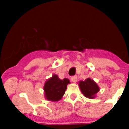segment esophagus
Wrapping results in <instances>:
<instances>
[{
	"mask_svg": "<svg viewBox=\"0 0 129 129\" xmlns=\"http://www.w3.org/2000/svg\"><path fill=\"white\" fill-rule=\"evenodd\" d=\"M71 80L72 82H77V76H72L71 78Z\"/></svg>",
	"mask_w": 129,
	"mask_h": 129,
	"instance_id": "1",
	"label": "esophagus"
}]
</instances>
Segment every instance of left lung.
<instances>
[{
	"mask_svg": "<svg viewBox=\"0 0 129 129\" xmlns=\"http://www.w3.org/2000/svg\"><path fill=\"white\" fill-rule=\"evenodd\" d=\"M79 86L81 92L85 97L93 99L96 97V94L99 92L100 88L95 82L90 78L86 79L84 81H80Z\"/></svg>",
	"mask_w": 129,
	"mask_h": 129,
	"instance_id": "1",
	"label": "left lung"
}]
</instances>
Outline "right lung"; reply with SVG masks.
<instances>
[{"instance_id":"add662e5","label":"right lung","mask_w":129,"mask_h":129,"mask_svg":"<svg viewBox=\"0 0 129 129\" xmlns=\"http://www.w3.org/2000/svg\"><path fill=\"white\" fill-rule=\"evenodd\" d=\"M70 83L68 79L60 80L57 75L53 74L45 83L43 90L45 98L52 102H57L61 100L66 90L67 85Z\"/></svg>"}]
</instances>
